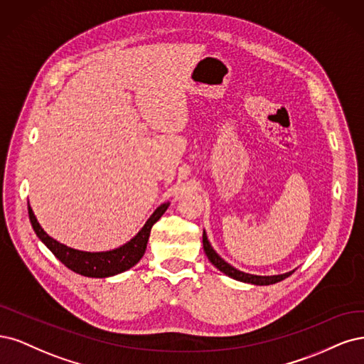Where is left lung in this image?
I'll use <instances>...</instances> for the list:
<instances>
[{"instance_id":"left-lung-1","label":"left lung","mask_w":364,"mask_h":364,"mask_svg":"<svg viewBox=\"0 0 364 364\" xmlns=\"http://www.w3.org/2000/svg\"><path fill=\"white\" fill-rule=\"evenodd\" d=\"M203 245H204V252L208 257L210 263H212L215 267H218L222 274L228 275L232 279H237L242 281V283H250V284H255V286H269V284H275L279 283V281H283L284 278L290 277L293 274V271L286 272V274H281V275H252V274H246L239 271L234 266H231L230 263H227L222 257L213 250V246L210 245L208 239H207V234L205 231L203 232Z\"/></svg>"}]
</instances>
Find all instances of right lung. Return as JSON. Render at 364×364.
Masks as SVG:
<instances>
[{
  "label": "right lung",
  "instance_id": "add662e5",
  "mask_svg": "<svg viewBox=\"0 0 364 364\" xmlns=\"http://www.w3.org/2000/svg\"><path fill=\"white\" fill-rule=\"evenodd\" d=\"M168 207H169V203L160 204L156 208V212L149 216V219L145 222V225L140 228V231L132 240H128L127 243L119 246V248H114L110 251H101V252L74 250L71 246H66L60 242H57L51 236H48V234H46L41 227L36 216H34L30 204H28V216H30L31 227L34 232L38 234V237L68 269H71V271L83 277L107 278V277H113L128 271V269L133 267L140 259H142L146 250L151 228L163 216V213L166 212Z\"/></svg>",
  "mask_w": 364,
  "mask_h": 364
}]
</instances>
